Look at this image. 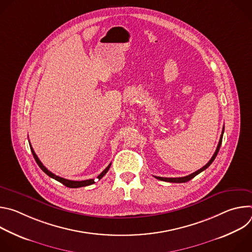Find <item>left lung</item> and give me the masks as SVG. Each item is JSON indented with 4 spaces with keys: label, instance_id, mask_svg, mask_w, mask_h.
Wrapping results in <instances>:
<instances>
[{
    "label": "left lung",
    "instance_id": "left-lung-1",
    "mask_svg": "<svg viewBox=\"0 0 252 252\" xmlns=\"http://www.w3.org/2000/svg\"><path fill=\"white\" fill-rule=\"evenodd\" d=\"M222 136H223V130H222V133H221V135H220V142H219V146H218V148H217V151H215V153H214V155L212 156V158H210V160H209L203 167H201L200 169L196 170L195 172H193V173H191V174H189V175L183 176V177H160V176H155V177L158 178V179H159V181H163V182H167V183H178V184H181V183H187V182L190 181L191 178H193L195 175H197L198 173H200L201 171H203L204 169H206V168L213 162V160L215 159V158H217V156H218V154H219V152H220V146H221V142H222Z\"/></svg>",
    "mask_w": 252,
    "mask_h": 252
}]
</instances>
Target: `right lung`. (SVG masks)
I'll return each mask as SVG.
<instances>
[{"mask_svg": "<svg viewBox=\"0 0 252 252\" xmlns=\"http://www.w3.org/2000/svg\"><path fill=\"white\" fill-rule=\"evenodd\" d=\"M30 147H31V151H32V156H33V158H34V160H35V162L38 163V165L41 167V169L45 172V173H47L50 177H52V178H54V179H56V181H58L59 183H61V184H63V186H65V187H67V188H70V189H77V188H82V187H87V186H91V185H93V184H94V178H91V179H87V181H82V182H77V181H69V179H65V178H63V177H61V176H59V175H56L55 173H53V172H51L42 162H41V160L39 159V158L37 157V155H35V153L33 152V150H32V146L30 145ZM110 167H111V163L107 165V167L97 176V178H98V181L99 179L107 172V170L110 169Z\"/></svg>", "mask_w": 252, "mask_h": 252, "instance_id": "add662e5", "label": "right lung"}]
</instances>
